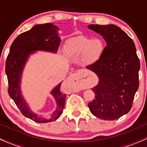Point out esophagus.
I'll return each mask as SVG.
<instances>
[{
	"label": "esophagus",
	"mask_w": 147,
	"mask_h": 147,
	"mask_svg": "<svg viewBox=\"0 0 147 147\" xmlns=\"http://www.w3.org/2000/svg\"><path fill=\"white\" fill-rule=\"evenodd\" d=\"M80 73L79 72H75V73L72 74V75H69L67 80L69 81V82H78L80 81Z\"/></svg>",
	"instance_id": "1"
}]
</instances>
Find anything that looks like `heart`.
I'll return each mask as SVG.
<instances>
[{
    "label": "heart",
    "mask_w": 147,
    "mask_h": 147,
    "mask_svg": "<svg viewBox=\"0 0 147 147\" xmlns=\"http://www.w3.org/2000/svg\"><path fill=\"white\" fill-rule=\"evenodd\" d=\"M105 43L100 38L80 36L71 40L66 47V54L69 57H78L82 55V63L92 65L101 58L105 50Z\"/></svg>",
    "instance_id": "obj_1"
}]
</instances>
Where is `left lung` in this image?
<instances>
[{
	"instance_id": "1",
	"label": "left lung",
	"mask_w": 147,
	"mask_h": 147,
	"mask_svg": "<svg viewBox=\"0 0 147 147\" xmlns=\"http://www.w3.org/2000/svg\"><path fill=\"white\" fill-rule=\"evenodd\" d=\"M88 28L100 34L107 42L101 58L86 67L99 78L92 88L95 97L88 107L100 119H117L129 112L139 88L140 63L135 45L115 25H90Z\"/></svg>"
}]
</instances>
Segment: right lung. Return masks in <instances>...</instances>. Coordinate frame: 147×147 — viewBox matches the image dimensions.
<instances>
[{"label":"right lung","mask_w":147,"mask_h":147,"mask_svg":"<svg viewBox=\"0 0 147 147\" xmlns=\"http://www.w3.org/2000/svg\"><path fill=\"white\" fill-rule=\"evenodd\" d=\"M59 28L53 23L35 25L30 30L20 34L15 39L10 48L5 63V73L8 82V94L21 113L26 117L38 123H46L57 119L65 107L66 94L60 90L61 83L51 92L57 103L56 109L50 116L36 115L30 109L20 90L22 73L30 55L34 52L57 53L60 44Z\"/></svg>","instance_id":"1"}]
</instances>
